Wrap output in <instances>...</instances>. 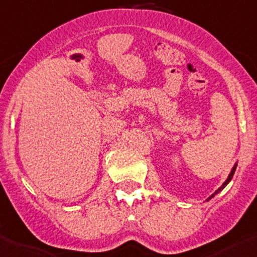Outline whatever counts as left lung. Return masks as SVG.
Wrapping results in <instances>:
<instances>
[{
    "instance_id": "8db88e82",
    "label": "left lung",
    "mask_w": 257,
    "mask_h": 257,
    "mask_svg": "<svg viewBox=\"0 0 257 257\" xmlns=\"http://www.w3.org/2000/svg\"><path fill=\"white\" fill-rule=\"evenodd\" d=\"M236 167H237V164H235V165H234V168H232L231 173H230V174H229V177H227V179H226V180H225V183H224V184H222V185H221V186H220V188H219V189H217V190H216V191H215V193H214V194H212V195H211V196H210V198H209V199H211V198H212V196H214V195H216V194H217V193H219V191H221V190H222V189H224V188H225V186H226V185H227V184H229V181H230V180H231V179H232V177H234V173H235V169H236Z\"/></svg>"
}]
</instances>
